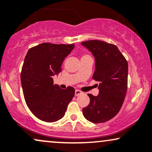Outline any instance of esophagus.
I'll return each instance as SVG.
<instances>
[{"mask_svg": "<svg viewBox=\"0 0 152 152\" xmlns=\"http://www.w3.org/2000/svg\"><path fill=\"white\" fill-rule=\"evenodd\" d=\"M83 93L81 91H80V90H75V96H78V95H81Z\"/></svg>", "mask_w": 152, "mask_h": 152, "instance_id": "esophagus-1", "label": "esophagus"}]
</instances>
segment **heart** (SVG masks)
<instances>
[{"mask_svg":"<svg viewBox=\"0 0 152 152\" xmlns=\"http://www.w3.org/2000/svg\"><path fill=\"white\" fill-rule=\"evenodd\" d=\"M87 56H88V55H84L82 57H87Z\"/></svg>","mask_w":152,"mask_h":152,"instance_id":"b5f03b06","label":"heart"}]
</instances>
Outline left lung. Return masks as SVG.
<instances>
[{
  "instance_id": "1",
  "label": "left lung",
  "mask_w": 152,
  "mask_h": 152,
  "mask_svg": "<svg viewBox=\"0 0 152 152\" xmlns=\"http://www.w3.org/2000/svg\"><path fill=\"white\" fill-rule=\"evenodd\" d=\"M95 59L93 79L99 81V95L88 94L90 103L83 109L85 118L94 124L108 121L118 114L128 87V62L114 44L98 40L82 42Z\"/></svg>"
}]
</instances>
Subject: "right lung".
Here are the masks:
<instances>
[{"label": "right lung", "instance_id": "add662e5", "mask_svg": "<svg viewBox=\"0 0 152 152\" xmlns=\"http://www.w3.org/2000/svg\"><path fill=\"white\" fill-rule=\"evenodd\" d=\"M74 48V44L44 43L30 48L25 57L21 72L23 93L28 107L40 120L61 119L74 97V88L61 89L53 79L62 72L63 61Z\"/></svg>", "mask_w": 152, "mask_h": 152}]
</instances>
